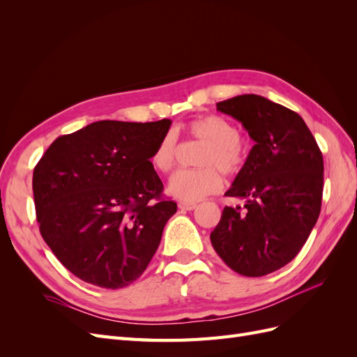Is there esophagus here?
Segmentation results:
<instances>
[{
  "label": "esophagus",
  "mask_w": 357,
  "mask_h": 357,
  "mask_svg": "<svg viewBox=\"0 0 357 357\" xmlns=\"http://www.w3.org/2000/svg\"><path fill=\"white\" fill-rule=\"evenodd\" d=\"M178 208L190 211V210H195V208H197V204H195V202H186V201H180V202H178Z\"/></svg>",
  "instance_id": "34e87169"
}]
</instances>
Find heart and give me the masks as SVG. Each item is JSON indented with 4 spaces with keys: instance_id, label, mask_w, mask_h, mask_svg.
I'll return each mask as SVG.
<instances>
[{
    "instance_id": "1",
    "label": "heart",
    "mask_w": 357,
    "mask_h": 357,
    "mask_svg": "<svg viewBox=\"0 0 357 357\" xmlns=\"http://www.w3.org/2000/svg\"><path fill=\"white\" fill-rule=\"evenodd\" d=\"M188 132L207 143L198 159L197 169H180L172 174L168 190L172 197L186 202H195L213 195L222 189L223 174H236L244 164V150L240 142V131L228 119L220 116H204L186 126ZM177 135L168 131L159 138L150 164L159 172H168L176 164Z\"/></svg>"
}]
</instances>
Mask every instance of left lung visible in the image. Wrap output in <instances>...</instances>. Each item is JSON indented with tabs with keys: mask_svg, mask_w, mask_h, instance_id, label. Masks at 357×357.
Masks as SVG:
<instances>
[{
	"mask_svg": "<svg viewBox=\"0 0 357 357\" xmlns=\"http://www.w3.org/2000/svg\"><path fill=\"white\" fill-rule=\"evenodd\" d=\"M241 122L255 142L226 197L244 207H225L210 235L223 262L245 277L287 265L319 219L323 156L304 119L261 95L215 104Z\"/></svg>",
	"mask_w": 357,
	"mask_h": 357,
	"instance_id": "1",
	"label": "left lung"
}]
</instances>
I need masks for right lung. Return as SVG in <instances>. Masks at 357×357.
I'll return each mask as SVG.
<instances>
[{
  "label": "right lung",
  "instance_id": "right-lung-1",
  "mask_svg": "<svg viewBox=\"0 0 357 357\" xmlns=\"http://www.w3.org/2000/svg\"><path fill=\"white\" fill-rule=\"evenodd\" d=\"M169 119L100 121L58 137L32 177L43 240L86 283L121 289L144 273L177 211L150 164Z\"/></svg>",
  "mask_w": 357,
  "mask_h": 357
}]
</instances>
